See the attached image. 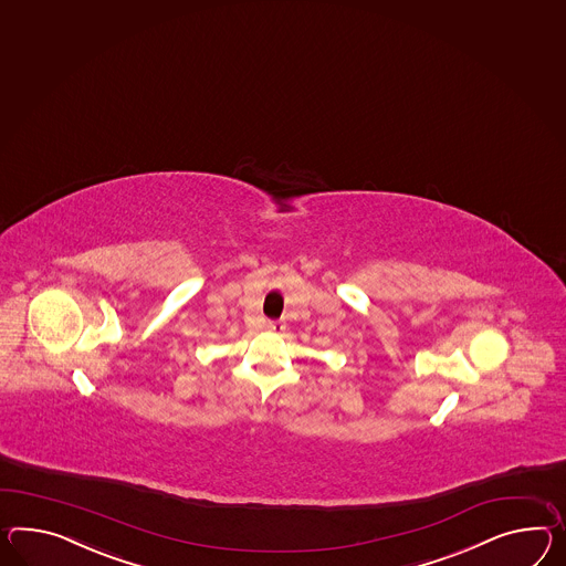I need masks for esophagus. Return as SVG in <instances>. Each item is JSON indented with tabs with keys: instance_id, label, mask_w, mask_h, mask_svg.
<instances>
[{
	"instance_id": "esophagus-1",
	"label": "esophagus",
	"mask_w": 566,
	"mask_h": 566,
	"mask_svg": "<svg viewBox=\"0 0 566 566\" xmlns=\"http://www.w3.org/2000/svg\"><path fill=\"white\" fill-rule=\"evenodd\" d=\"M265 329L272 333H282L286 329V325H284V323H280V321H270V323L265 325Z\"/></svg>"
}]
</instances>
